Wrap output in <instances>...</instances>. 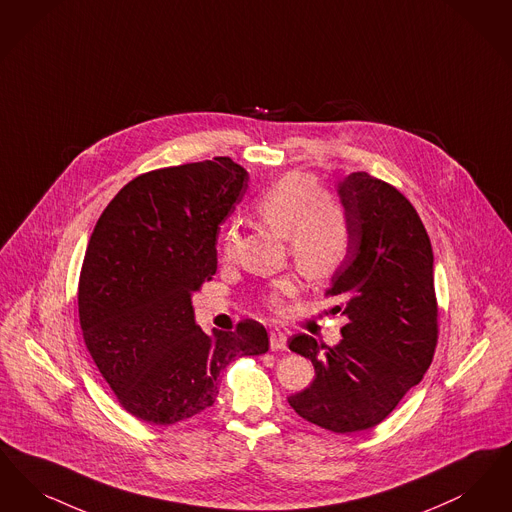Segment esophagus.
<instances>
[{
    "label": "esophagus",
    "instance_id": "esophagus-1",
    "mask_svg": "<svg viewBox=\"0 0 512 512\" xmlns=\"http://www.w3.org/2000/svg\"><path fill=\"white\" fill-rule=\"evenodd\" d=\"M269 346L271 350H287V334L281 333L279 329L269 333Z\"/></svg>",
    "mask_w": 512,
    "mask_h": 512
}]
</instances>
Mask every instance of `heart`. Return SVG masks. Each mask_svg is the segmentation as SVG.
<instances>
[{"label": "heart", "mask_w": 512, "mask_h": 512, "mask_svg": "<svg viewBox=\"0 0 512 512\" xmlns=\"http://www.w3.org/2000/svg\"><path fill=\"white\" fill-rule=\"evenodd\" d=\"M252 210L260 222L285 237L287 254L315 281L331 279L350 252V222L344 204L327 191L317 189V179L294 172L269 185L254 200ZM239 229L233 225L223 235V258H233ZM302 290L296 273L269 283L262 302L269 312L283 313L287 298Z\"/></svg>", "instance_id": "heart-1"}]
</instances>
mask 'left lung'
<instances>
[{
	"label": "left lung",
	"instance_id": "left-lung-1",
	"mask_svg": "<svg viewBox=\"0 0 512 512\" xmlns=\"http://www.w3.org/2000/svg\"><path fill=\"white\" fill-rule=\"evenodd\" d=\"M350 252L325 294L348 323L336 346L294 334L289 348L312 359V384L290 396L308 423L350 434L382 423L423 380L438 344V300L428 233L400 191L367 172L338 187Z\"/></svg>",
	"mask_w": 512,
	"mask_h": 512
}]
</instances>
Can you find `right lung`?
Here are the masks:
<instances>
[{"mask_svg": "<svg viewBox=\"0 0 512 512\" xmlns=\"http://www.w3.org/2000/svg\"><path fill=\"white\" fill-rule=\"evenodd\" d=\"M248 174L227 156L160 168L132 179L101 214L78 285L89 356L120 407L168 426L208 409L218 377L237 357L260 356L267 331L245 319L206 334L191 294L218 269L220 223Z\"/></svg>", "mask_w": 512, "mask_h": 512, "instance_id": "right-lung-1", "label": "right lung"}]
</instances>
